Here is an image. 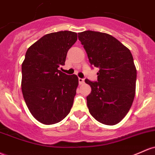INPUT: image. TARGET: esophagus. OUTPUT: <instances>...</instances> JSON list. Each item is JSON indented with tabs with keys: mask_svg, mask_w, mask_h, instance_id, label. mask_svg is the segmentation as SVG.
I'll use <instances>...</instances> for the list:
<instances>
[{
	"mask_svg": "<svg viewBox=\"0 0 155 155\" xmlns=\"http://www.w3.org/2000/svg\"><path fill=\"white\" fill-rule=\"evenodd\" d=\"M79 84H84V79H81V78H79Z\"/></svg>",
	"mask_w": 155,
	"mask_h": 155,
	"instance_id": "obj_1",
	"label": "esophagus"
}]
</instances>
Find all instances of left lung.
<instances>
[{
	"mask_svg": "<svg viewBox=\"0 0 155 155\" xmlns=\"http://www.w3.org/2000/svg\"><path fill=\"white\" fill-rule=\"evenodd\" d=\"M92 68L99 69L96 81L87 96L90 113L106 125L119 123L128 113L135 95L137 71L130 51L116 38L102 32L78 34Z\"/></svg>",
	"mask_w": 155,
	"mask_h": 155,
	"instance_id": "left-lung-1",
	"label": "left lung"
}]
</instances>
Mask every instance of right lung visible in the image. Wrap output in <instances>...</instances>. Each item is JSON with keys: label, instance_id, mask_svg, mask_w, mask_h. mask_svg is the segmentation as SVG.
<instances>
[{"label": "right lung", "instance_id": "obj_1", "mask_svg": "<svg viewBox=\"0 0 155 155\" xmlns=\"http://www.w3.org/2000/svg\"><path fill=\"white\" fill-rule=\"evenodd\" d=\"M76 32L64 31L43 36L30 46L22 64V93L31 115L40 123L54 124L65 118L74 104L79 79L59 71Z\"/></svg>", "mask_w": 155, "mask_h": 155}]
</instances>
